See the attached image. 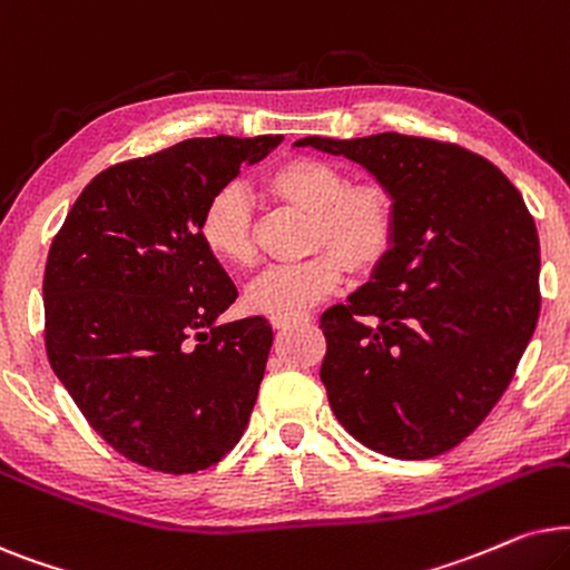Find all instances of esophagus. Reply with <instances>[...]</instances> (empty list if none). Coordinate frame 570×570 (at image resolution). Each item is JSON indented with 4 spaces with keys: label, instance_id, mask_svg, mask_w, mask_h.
I'll return each mask as SVG.
<instances>
[{
    "label": "esophagus",
    "instance_id": "obj_1",
    "mask_svg": "<svg viewBox=\"0 0 570 570\" xmlns=\"http://www.w3.org/2000/svg\"><path fill=\"white\" fill-rule=\"evenodd\" d=\"M307 321H309V315H273L271 325L281 331V328H292V325H302Z\"/></svg>",
    "mask_w": 570,
    "mask_h": 570
}]
</instances>
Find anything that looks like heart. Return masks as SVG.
Wrapping results in <instances>:
<instances>
[{"instance_id":"heart-1","label":"heart","mask_w":570,"mask_h":570,"mask_svg":"<svg viewBox=\"0 0 570 570\" xmlns=\"http://www.w3.org/2000/svg\"><path fill=\"white\" fill-rule=\"evenodd\" d=\"M276 200L305 210V261L278 263L255 276L245 289L249 309L265 315H302L338 289L346 268L370 271L389 253L396 232V200L381 181H348L341 166L315 156L281 161L263 179ZM200 237L218 261H255L253 208L245 189L226 185L210 197L200 218Z\"/></svg>"}]
</instances>
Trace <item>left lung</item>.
<instances>
[{"label":"left lung","instance_id":"8db88e82","mask_svg":"<svg viewBox=\"0 0 570 570\" xmlns=\"http://www.w3.org/2000/svg\"><path fill=\"white\" fill-rule=\"evenodd\" d=\"M393 193L373 281L323 313L321 381L336 420L393 459H432L480 428L540 317V237L488 158L414 135L302 138Z\"/></svg>","mask_w":570,"mask_h":570}]
</instances>
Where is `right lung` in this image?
<instances>
[{
	"label": "right lung",
	"mask_w": 570,
	"mask_h": 570,
	"mask_svg": "<svg viewBox=\"0 0 570 570\" xmlns=\"http://www.w3.org/2000/svg\"><path fill=\"white\" fill-rule=\"evenodd\" d=\"M281 142L193 138L96 174L51 242L47 354L90 428L135 464L193 474L245 432L273 331L218 325L237 286L200 237L208 200Z\"/></svg>",
	"instance_id": "right-lung-1"
}]
</instances>
